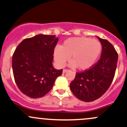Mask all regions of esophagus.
Segmentation results:
<instances>
[{
  "instance_id": "34e87169",
  "label": "esophagus",
  "mask_w": 127,
  "mask_h": 127,
  "mask_svg": "<svg viewBox=\"0 0 127 127\" xmlns=\"http://www.w3.org/2000/svg\"><path fill=\"white\" fill-rule=\"evenodd\" d=\"M69 70H68V69H63V73H66V72H67V71H69Z\"/></svg>"
}]
</instances>
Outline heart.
Segmentation results:
<instances>
[{"instance_id":"heart-1","label":"heart","mask_w":127,"mask_h":127,"mask_svg":"<svg viewBox=\"0 0 127 127\" xmlns=\"http://www.w3.org/2000/svg\"><path fill=\"white\" fill-rule=\"evenodd\" d=\"M101 44L95 39L72 37L64 41L61 47L54 49V58L58 66L63 67L71 56L70 66L87 70L97 60L101 52Z\"/></svg>"}]
</instances>
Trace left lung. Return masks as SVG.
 <instances>
[{"instance_id": "obj_1", "label": "left lung", "mask_w": 127, "mask_h": 127, "mask_svg": "<svg viewBox=\"0 0 127 127\" xmlns=\"http://www.w3.org/2000/svg\"><path fill=\"white\" fill-rule=\"evenodd\" d=\"M102 44L101 58L87 70L76 72L70 88L73 95L84 102L99 98L109 88L115 75L118 54L108 40L97 37Z\"/></svg>"}]
</instances>
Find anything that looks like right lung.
I'll use <instances>...</instances> for the list:
<instances>
[{
	"mask_svg": "<svg viewBox=\"0 0 127 127\" xmlns=\"http://www.w3.org/2000/svg\"><path fill=\"white\" fill-rule=\"evenodd\" d=\"M55 35L39 34L25 38L15 50L12 60L14 77L18 88L31 98L44 96L63 73L52 66Z\"/></svg>",
	"mask_w": 127,
	"mask_h": 127,
	"instance_id": "1",
	"label": "right lung"
}]
</instances>
